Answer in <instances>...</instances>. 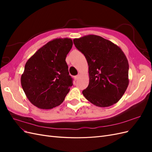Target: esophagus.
<instances>
[{
    "label": "esophagus",
    "instance_id": "obj_1",
    "mask_svg": "<svg viewBox=\"0 0 152 152\" xmlns=\"http://www.w3.org/2000/svg\"><path fill=\"white\" fill-rule=\"evenodd\" d=\"M80 77V74H79V75H76L74 78H75V80H78L79 79V78Z\"/></svg>",
    "mask_w": 152,
    "mask_h": 152
}]
</instances>
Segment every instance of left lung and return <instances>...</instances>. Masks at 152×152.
I'll return each instance as SVG.
<instances>
[{
	"label": "left lung",
	"instance_id": "8db88e82",
	"mask_svg": "<svg viewBox=\"0 0 152 152\" xmlns=\"http://www.w3.org/2000/svg\"><path fill=\"white\" fill-rule=\"evenodd\" d=\"M73 43L84 54L89 66V86L82 91L84 97L99 107L117 103L129 82V63L122 50L96 35L74 39Z\"/></svg>",
	"mask_w": 152,
	"mask_h": 152
}]
</instances>
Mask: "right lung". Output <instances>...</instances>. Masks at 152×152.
<instances>
[{
    "label": "right lung",
    "instance_id": "1",
    "mask_svg": "<svg viewBox=\"0 0 152 152\" xmlns=\"http://www.w3.org/2000/svg\"><path fill=\"white\" fill-rule=\"evenodd\" d=\"M70 38H57L40 48L26 61L21 84L36 107L48 110L63 102L72 86L65 61L72 48Z\"/></svg>",
    "mask_w": 152,
    "mask_h": 152
}]
</instances>
